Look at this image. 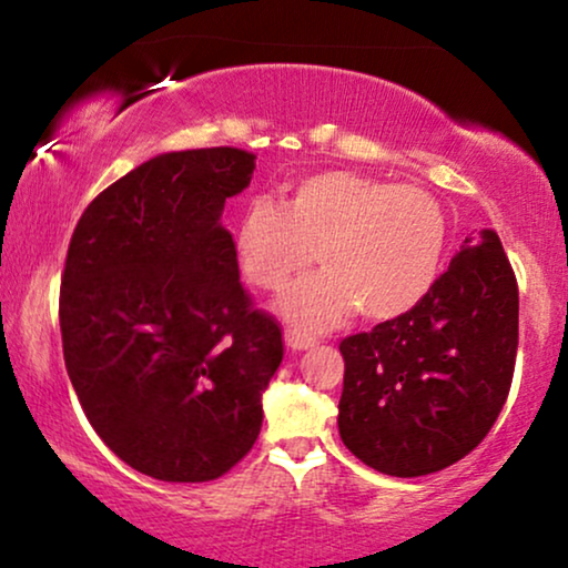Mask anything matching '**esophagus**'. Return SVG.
<instances>
[{
  "label": "esophagus",
  "mask_w": 568,
  "mask_h": 568,
  "mask_svg": "<svg viewBox=\"0 0 568 568\" xmlns=\"http://www.w3.org/2000/svg\"><path fill=\"white\" fill-rule=\"evenodd\" d=\"M286 346L292 348V352H302V348H310L317 344L315 336H307V333H300V331H286Z\"/></svg>",
  "instance_id": "esophagus-1"
}]
</instances>
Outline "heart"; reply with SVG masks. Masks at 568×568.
<instances>
[{
    "label": "heart",
    "mask_w": 568,
    "mask_h": 568,
    "mask_svg": "<svg viewBox=\"0 0 568 568\" xmlns=\"http://www.w3.org/2000/svg\"><path fill=\"white\" fill-rule=\"evenodd\" d=\"M447 245L439 201L418 185L325 170L284 189L282 204L255 196L235 230L247 282L282 292L315 261L325 268L294 284L282 313L302 328H323L359 307L390 321L416 307L437 282Z\"/></svg>",
    "instance_id": "1"
}]
</instances>
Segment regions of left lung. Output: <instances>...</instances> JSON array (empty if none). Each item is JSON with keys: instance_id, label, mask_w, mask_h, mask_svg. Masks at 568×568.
Wrapping results in <instances>:
<instances>
[{"instance_id": "left-lung-1", "label": "left lung", "mask_w": 568, "mask_h": 568, "mask_svg": "<svg viewBox=\"0 0 568 568\" xmlns=\"http://www.w3.org/2000/svg\"><path fill=\"white\" fill-rule=\"evenodd\" d=\"M517 338V276L499 235L484 230L416 307L341 341V439L385 476L463 460L507 403Z\"/></svg>"}]
</instances>
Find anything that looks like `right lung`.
<instances>
[{"label":"right lung","instance_id":"right-lung-1","mask_svg":"<svg viewBox=\"0 0 568 568\" xmlns=\"http://www.w3.org/2000/svg\"><path fill=\"white\" fill-rule=\"evenodd\" d=\"M255 154H160L84 209L61 274L64 364L98 437L131 468L204 484L251 453L282 325L240 282L224 201Z\"/></svg>","mask_w":568,"mask_h":568}]
</instances>
